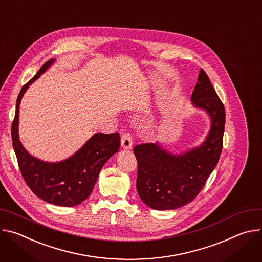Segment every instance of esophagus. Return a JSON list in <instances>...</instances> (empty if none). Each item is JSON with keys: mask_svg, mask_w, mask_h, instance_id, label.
Instances as JSON below:
<instances>
[{"mask_svg": "<svg viewBox=\"0 0 262 262\" xmlns=\"http://www.w3.org/2000/svg\"><path fill=\"white\" fill-rule=\"evenodd\" d=\"M121 144H122V148L126 149V150H130L133 147V141H132V137L129 133H125L122 136L121 139Z\"/></svg>", "mask_w": 262, "mask_h": 262, "instance_id": "1", "label": "esophagus"}]
</instances>
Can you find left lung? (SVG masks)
Returning <instances> with one entry per match:
<instances>
[{
  "mask_svg": "<svg viewBox=\"0 0 262 262\" xmlns=\"http://www.w3.org/2000/svg\"><path fill=\"white\" fill-rule=\"evenodd\" d=\"M193 107L206 111L210 130L200 146L173 154L159 142L134 147L137 159L136 188L144 204L155 210H171L190 203L204 187L223 149L226 114L207 74L200 70L191 95Z\"/></svg>",
  "mask_w": 262,
  "mask_h": 262,
  "instance_id": "obj_1",
  "label": "left lung"
}]
</instances>
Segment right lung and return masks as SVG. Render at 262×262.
Instances as JSON below:
<instances>
[{
  "label": "right lung",
  "mask_w": 262,
  "mask_h": 262,
  "mask_svg": "<svg viewBox=\"0 0 262 262\" xmlns=\"http://www.w3.org/2000/svg\"><path fill=\"white\" fill-rule=\"evenodd\" d=\"M54 62L55 59L47 61L21 87L11 127L12 144L21 176L33 193L51 204L73 207L90 196L102 167L113 154L118 153L121 146L120 133H96L74 155L59 162H47L27 152L18 137L19 104L29 85Z\"/></svg>",
  "instance_id": "obj_1"
}]
</instances>
